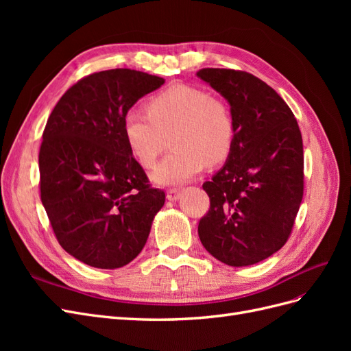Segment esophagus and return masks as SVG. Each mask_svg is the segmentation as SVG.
Returning a JSON list of instances; mask_svg holds the SVG:
<instances>
[{
	"label": "esophagus",
	"mask_w": 351,
	"mask_h": 351,
	"mask_svg": "<svg viewBox=\"0 0 351 351\" xmlns=\"http://www.w3.org/2000/svg\"><path fill=\"white\" fill-rule=\"evenodd\" d=\"M180 195H182V192H180V189H169L167 192V199L169 202H176L180 199Z\"/></svg>",
	"instance_id": "1"
}]
</instances>
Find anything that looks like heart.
<instances>
[{
    "mask_svg": "<svg viewBox=\"0 0 351 351\" xmlns=\"http://www.w3.org/2000/svg\"><path fill=\"white\" fill-rule=\"evenodd\" d=\"M124 139L133 156L152 167L171 136L173 152L152 171L158 186H178L196 177L205 164L215 167L228 158L236 125L226 101L199 88L176 84L147 104V114L129 110L123 119Z\"/></svg>",
    "mask_w": 351,
    "mask_h": 351,
    "instance_id": "heart-1",
    "label": "heart"
}]
</instances>
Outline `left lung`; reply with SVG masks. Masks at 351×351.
<instances>
[{
  "label": "left lung",
  "instance_id": "1",
  "mask_svg": "<svg viewBox=\"0 0 351 351\" xmlns=\"http://www.w3.org/2000/svg\"><path fill=\"white\" fill-rule=\"evenodd\" d=\"M234 119V145L204 190L210 200L197 232L230 267H249L278 252L303 199V141L294 114L267 83L246 71L204 69Z\"/></svg>",
  "mask_w": 351,
  "mask_h": 351
}]
</instances>
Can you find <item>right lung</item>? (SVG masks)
<instances>
[{
	"mask_svg": "<svg viewBox=\"0 0 351 351\" xmlns=\"http://www.w3.org/2000/svg\"><path fill=\"white\" fill-rule=\"evenodd\" d=\"M114 69L82 79L57 102L39 151L40 200L61 247L93 268L130 263L165 193L151 189L124 139V114L164 84Z\"/></svg>",
	"mask_w": 351,
	"mask_h": 351,
	"instance_id": "1",
	"label": "right lung"
}]
</instances>
